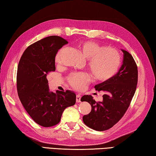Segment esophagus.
Wrapping results in <instances>:
<instances>
[{
	"mask_svg": "<svg viewBox=\"0 0 156 156\" xmlns=\"http://www.w3.org/2000/svg\"><path fill=\"white\" fill-rule=\"evenodd\" d=\"M81 95L80 94H76V101L77 103H80L81 102Z\"/></svg>",
	"mask_w": 156,
	"mask_h": 156,
	"instance_id": "34e87169",
	"label": "esophagus"
}]
</instances>
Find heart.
Here are the masks:
<instances>
[{
	"label": "heart",
	"instance_id": "1",
	"mask_svg": "<svg viewBox=\"0 0 156 156\" xmlns=\"http://www.w3.org/2000/svg\"><path fill=\"white\" fill-rule=\"evenodd\" d=\"M79 51L88 60V68L94 80L105 81L116 75L121 66V56L115 48L103 47L101 45L92 41H84L77 44ZM63 49L57 52L55 61L59 62L60 54ZM90 81V77L86 73H74L68 77L70 85L75 90H82Z\"/></svg>",
	"mask_w": 156,
	"mask_h": 156
}]
</instances>
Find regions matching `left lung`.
<instances>
[{
  "label": "left lung",
  "instance_id": "8db88e82",
  "mask_svg": "<svg viewBox=\"0 0 156 156\" xmlns=\"http://www.w3.org/2000/svg\"><path fill=\"white\" fill-rule=\"evenodd\" d=\"M123 62L112 78L94 86L98 92L103 91V101L97 102L90 95H84L81 101L91 105L92 110L83 116L87 126L97 131L110 129L126 112L135 94L138 83V67L132 55L122 50Z\"/></svg>",
  "mask_w": 156,
  "mask_h": 156
}]
</instances>
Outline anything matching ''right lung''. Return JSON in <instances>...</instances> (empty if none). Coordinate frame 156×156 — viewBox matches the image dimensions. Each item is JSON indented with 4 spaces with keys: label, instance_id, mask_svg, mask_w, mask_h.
I'll return each mask as SVG.
<instances>
[{
    "label": "right lung",
    "instance_id": "obj_1",
    "mask_svg": "<svg viewBox=\"0 0 156 156\" xmlns=\"http://www.w3.org/2000/svg\"><path fill=\"white\" fill-rule=\"evenodd\" d=\"M67 43L57 35L38 40L26 48L18 66L16 83L19 99L31 119L44 127L58 124L65 109L76 102L73 92H49L46 78L55 70L57 51Z\"/></svg>",
    "mask_w": 156,
    "mask_h": 156
}]
</instances>
